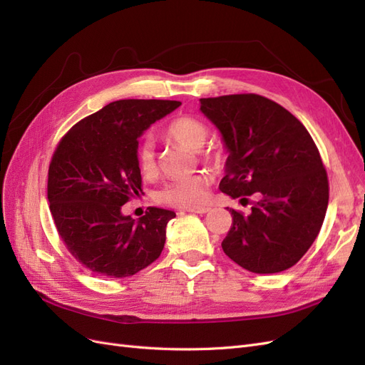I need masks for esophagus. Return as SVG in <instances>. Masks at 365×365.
<instances>
[{
	"label": "esophagus",
	"mask_w": 365,
	"mask_h": 365,
	"mask_svg": "<svg viewBox=\"0 0 365 365\" xmlns=\"http://www.w3.org/2000/svg\"><path fill=\"white\" fill-rule=\"evenodd\" d=\"M208 207H195V208H187L185 212H190V213H200V215H204L208 212Z\"/></svg>",
	"instance_id": "1"
}]
</instances>
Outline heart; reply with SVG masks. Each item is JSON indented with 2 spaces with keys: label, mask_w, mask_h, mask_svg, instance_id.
I'll return each instance as SVG.
<instances>
[{
  "label": "heart",
  "mask_w": 365,
  "mask_h": 365,
  "mask_svg": "<svg viewBox=\"0 0 365 365\" xmlns=\"http://www.w3.org/2000/svg\"><path fill=\"white\" fill-rule=\"evenodd\" d=\"M164 135L176 143V145L190 150H197L201 160L208 164L220 165L224 161V152L219 148H204L208 138V126L200 118L192 115L176 117L164 129ZM135 158L141 173L152 175L157 170L155 146L149 138L138 143ZM210 184H212V180H210L208 175L196 173L187 176V178H178L168 182L158 190L155 197L163 205L175 208H195L207 201Z\"/></svg>",
  "instance_id": "heart-1"
}]
</instances>
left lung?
<instances>
[{
    "instance_id": "8db88e82",
    "label": "left lung",
    "mask_w": 365,
    "mask_h": 365,
    "mask_svg": "<svg viewBox=\"0 0 365 365\" xmlns=\"http://www.w3.org/2000/svg\"><path fill=\"white\" fill-rule=\"evenodd\" d=\"M228 149L219 189L248 201L245 216L231 208L222 240L227 256L251 272L288 269L311 248L329 204L327 172L311 134L288 109L259 94L201 98Z\"/></svg>"
}]
</instances>
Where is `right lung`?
<instances>
[{
	"label": "right lung",
	"instance_id": "right-lung-1",
	"mask_svg": "<svg viewBox=\"0 0 365 365\" xmlns=\"http://www.w3.org/2000/svg\"><path fill=\"white\" fill-rule=\"evenodd\" d=\"M180 105L153 98L117 101L61 138L48 168L50 212L63 245L86 269L123 279L160 257L175 213L149 207L135 222L121 215V205L143 192L138 137Z\"/></svg>",
	"mask_w": 365,
	"mask_h": 365
}]
</instances>
